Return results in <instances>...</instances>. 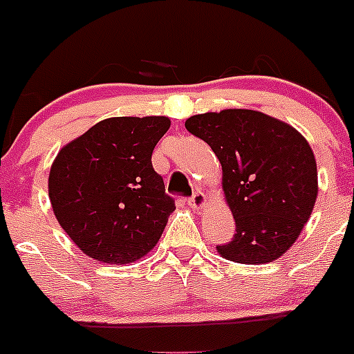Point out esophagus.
Segmentation results:
<instances>
[{
	"label": "esophagus",
	"mask_w": 354,
	"mask_h": 354,
	"mask_svg": "<svg viewBox=\"0 0 354 354\" xmlns=\"http://www.w3.org/2000/svg\"><path fill=\"white\" fill-rule=\"evenodd\" d=\"M205 203H207V197L205 194H202V192H195V194L188 198V205H190L192 209H202V207H205Z\"/></svg>",
	"instance_id": "34e87169"
}]
</instances>
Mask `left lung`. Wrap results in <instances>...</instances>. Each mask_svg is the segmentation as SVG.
<instances>
[{
  "label": "left lung",
  "mask_w": 354,
  "mask_h": 354,
  "mask_svg": "<svg viewBox=\"0 0 354 354\" xmlns=\"http://www.w3.org/2000/svg\"><path fill=\"white\" fill-rule=\"evenodd\" d=\"M187 130L210 145L236 233L217 252L240 263L272 262L291 248L317 200V162L288 123L252 109L188 118Z\"/></svg>",
  "instance_id": "1"
}]
</instances>
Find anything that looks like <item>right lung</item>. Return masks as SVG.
Listing matches in <instances>:
<instances>
[{"mask_svg":"<svg viewBox=\"0 0 354 354\" xmlns=\"http://www.w3.org/2000/svg\"><path fill=\"white\" fill-rule=\"evenodd\" d=\"M169 118H108L65 145L49 173L59 226L91 259L130 263L159 241L174 198L152 167Z\"/></svg>","mask_w":354,"mask_h":354,"instance_id":"add662e5","label":"right lung"}]
</instances>
